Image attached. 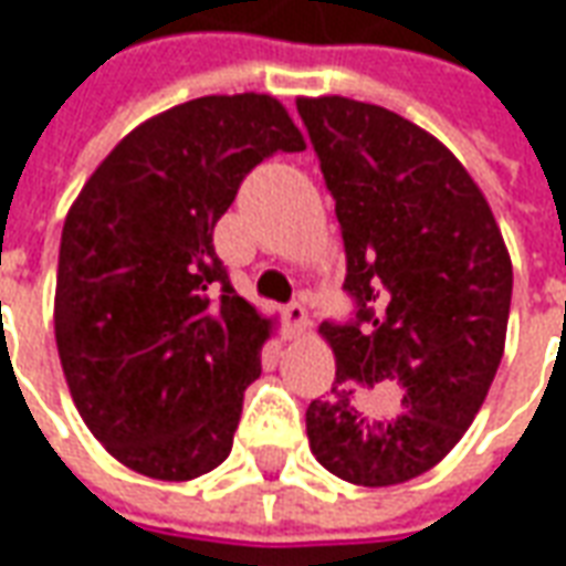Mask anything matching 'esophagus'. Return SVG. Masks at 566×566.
<instances>
[{
  "mask_svg": "<svg viewBox=\"0 0 566 566\" xmlns=\"http://www.w3.org/2000/svg\"><path fill=\"white\" fill-rule=\"evenodd\" d=\"M284 321H287V331H291V336H300V333L306 331L308 312L306 306H303V300H294L291 306L284 308Z\"/></svg>",
  "mask_w": 566,
  "mask_h": 566,
  "instance_id": "esophagus-1",
  "label": "esophagus"
}]
</instances>
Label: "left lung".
Segmentation results:
<instances>
[{
	"label": "left lung",
	"mask_w": 566,
	"mask_h": 566,
	"mask_svg": "<svg viewBox=\"0 0 566 566\" xmlns=\"http://www.w3.org/2000/svg\"><path fill=\"white\" fill-rule=\"evenodd\" d=\"M296 112L336 202L352 300L348 318L321 324L336 381L308 403V446L345 482L397 485L442 461L485 403L510 254L482 190L430 133L345 96L296 99Z\"/></svg>",
	"instance_id": "obj_1"
}]
</instances>
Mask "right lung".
Here are the masks:
<instances>
[{
    "mask_svg": "<svg viewBox=\"0 0 566 566\" xmlns=\"http://www.w3.org/2000/svg\"><path fill=\"white\" fill-rule=\"evenodd\" d=\"M303 148L272 96H202L133 129L69 209L60 364L84 424L129 470L187 482L233 449L270 321L235 294L211 233L254 166Z\"/></svg>",
    "mask_w": 566,
    "mask_h": 566,
    "instance_id": "1",
    "label": "right lung"
}]
</instances>
